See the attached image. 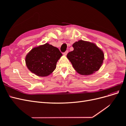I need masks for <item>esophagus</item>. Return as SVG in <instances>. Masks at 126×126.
Returning a JSON list of instances; mask_svg holds the SVG:
<instances>
[{"instance_id": "obj_1", "label": "esophagus", "mask_w": 126, "mask_h": 126, "mask_svg": "<svg viewBox=\"0 0 126 126\" xmlns=\"http://www.w3.org/2000/svg\"><path fill=\"white\" fill-rule=\"evenodd\" d=\"M68 50H66L65 52L63 53V55H64V56H66V55H67V54H68Z\"/></svg>"}]
</instances>
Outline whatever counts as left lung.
<instances>
[{"mask_svg": "<svg viewBox=\"0 0 126 126\" xmlns=\"http://www.w3.org/2000/svg\"><path fill=\"white\" fill-rule=\"evenodd\" d=\"M72 47L74 50L68 52L67 57L78 73L89 75L99 69L104 54L96 45L81 40L76 41Z\"/></svg>", "mask_w": 126, "mask_h": 126, "instance_id": "obj_1", "label": "left lung"}]
</instances>
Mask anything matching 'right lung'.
Wrapping results in <instances>:
<instances>
[{
  "label": "right lung",
  "mask_w": 126,
  "mask_h": 126,
  "mask_svg": "<svg viewBox=\"0 0 126 126\" xmlns=\"http://www.w3.org/2000/svg\"><path fill=\"white\" fill-rule=\"evenodd\" d=\"M62 55L57 47L46 43L30 50L26 57V64L32 73L45 77L54 71L57 63Z\"/></svg>",
  "instance_id": "obj_1"
}]
</instances>
